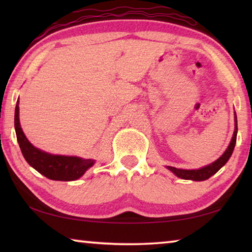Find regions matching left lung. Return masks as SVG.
Listing matches in <instances>:
<instances>
[{"instance_id":"8db88e82","label":"left lung","mask_w":252,"mask_h":252,"mask_svg":"<svg viewBox=\"0 0 252 252\" xmlns=\"http://www.w3.org/2000/svg\"><path fill=\"white\" fill-rule=\"evenodd\" d=\"M237 132H238V126H237V114L234 112V132L231 139V142H230L229 147L227 148V150L224 151V153L221 156L218 160H216L215 162H212L211 164L206 165V167L200 168L197 170H185V169H177L174 167H167L170 171H172L177 177L185 179V180H193V181H203L207 180L210 177H212L213 174L217 173L219 170L223 167V165L227 163L228 160L231 157L234 146H236V141H237Z\"/></svg>"}]
</instances>
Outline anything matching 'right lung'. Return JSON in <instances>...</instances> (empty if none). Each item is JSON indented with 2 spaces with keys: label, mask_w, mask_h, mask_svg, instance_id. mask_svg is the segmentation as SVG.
I'll use <instances>...</instances> for the list:
<instances>
[{
  "label": "right lung",
  "mask_w": 252,
  "mask_h": 252,
  "mask_svg": "<svg viewBox=\"0 0 252 252\" xmlns=\"http://www.w3.org/2000/svg\"><path fill=\"white\" fill-rule=\"evenodd\" d=\"M14 126L19 146L28 163L51 180L73 181L83 176L89 168L94 164V160L82 159L79 157L50 155L30 143L23 133L19 120V101L15 106Z\"/></svg>",
  "instance_id": "add662e5"
}]
</instances>
